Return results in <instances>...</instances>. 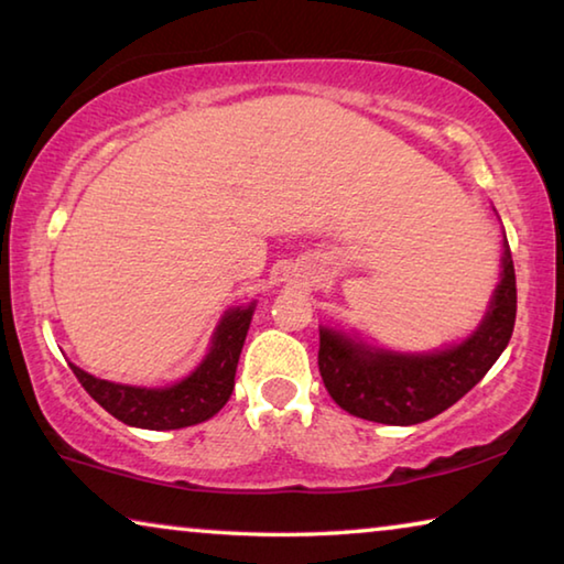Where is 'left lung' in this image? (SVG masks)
Wrapping results in <instances>:
<instances>
[{
	"label": "left lung",
	"instance_id": "1",
	"mask_svg": "<svg viewBox=\"0 0 564 564\" xmlns=\"http://www.w3.org/2000/svg\"><path fill=\"white\" fill-rule=\"evenodd\" d=\"M518 313V285L505 241L502 273L488 316L460 346L435 352L368 348L333 328H321L318 370L346 413L383 425H415L441 415L473 390L508 348Z\"/></svg>",
	"mask_w": 564,
	"mask_h": 564
}]
</instances>
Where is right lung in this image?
<instances>
[{"mask_svg":"<svg viewBox=\"0 0 564 564\" xmlns=\"http://www.w3.org/2000/svg\"><path fill=\"white\" fill-rule=\"evenodd\" d=\"M253 308L256 303L226 311L202 366L171 388L109 383V380L84 373L74 362L69 366L84 390L121 423L147 427V431H178V427L204 423L214 417L234 393L238 356L251 326Z\"/></svg>","mask_w":564,"mask_h":564,"instance_id":"obj_1","label":"right lung"}]
</instances>
